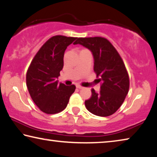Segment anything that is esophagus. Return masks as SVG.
<instances>
[{
	"label": "esophagus",
	"mask_w": 157,
	"mask_h": 157,
	"mask_svg": "<svg viewBox=\"0 0 157 157\" xmlns=\"http://www.w3.org/2000/svg\"><path fill=\"white\" fill-rule=\"evenodd\" d=\"M76 87H77V88H78V89H83V88H84L83 86H80V85H77Z\"/></svg>",
	"instance_id": "34e87169"
}]
</instances>
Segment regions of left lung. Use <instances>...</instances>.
I'll return each instance as SVG.
<instances>
[{
  "label": "left lung",
  "mask_w": 157,
  "mask_h": 157,
  "mask_svg": "<svg viewBox=\"0 0 157 157\" xmlns=\"http://www.w3.org/2000/svg\"><path fill=\"white\" fill-rule=\"evenodd\" d=\"M74 45L80 44L91 52L94 71L100 82L99 92L91 89L92 95L85 100L87 110L98 116L112 115L123 104L129 88V75L120 55L104 37L78 38Z\"/></svg>",
  "instance_id": "1"
}]
</instances>
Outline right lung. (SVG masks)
<instances>
[{"label":"right lung","mask_w":157,"mask_h":157,"mask_svg":"<svg viewBox=\"0 0 157 157\" xmlns=\"http://www.w3.org/2000/svg\"><path fill=\"white\" fill-rule=\"evenodd\" d=\"M75 37L56 35L49 39L33 58L26 74V84L32 99L43 112L54 114L63 111L75 90L57 78L63 66V55Z\"/></svg>","instance_id":"obj_1"}]
</instances>
